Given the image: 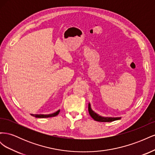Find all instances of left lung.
Listing matches in <instances>:
<instances>
[{
	"label": "left lung",
	"instance_id": "8db88e82",
	"mask_svg": "<svg viewBox=\"0 0 155 155\" xmlns=\"http://www.w3.org/2000/svg\"><path fill=\"white\" fill-rule=\"evenodd\" d=\"M88 112L94 120L97 121H100V122H110V121H113L121 119V118H105V117L100 116V115L95 113V112L91 109L90 104H88Z\"/></svg>",
	"mask_w": 155,
	"mask_h": 155
}]
</instances>
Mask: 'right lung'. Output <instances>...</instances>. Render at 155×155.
<instances>
[{
  "label": "right lung",
  "mask_w": 155,
  "mask_h": 155,
  "mask_svg": "<svg viewBox=\"0 0 155 155\" xmlns=\"http://www.w3.org/2000/svg\"><path fill=\"white\" fill-rule=\"evenodd\" d=\"M59 112H60V110H59L57 112H54V113L50 114H31V115L36 117V118H49V117H54V116L58 115Z\"/></svg>",
  "instance_id": "1"
}]
</instances>
